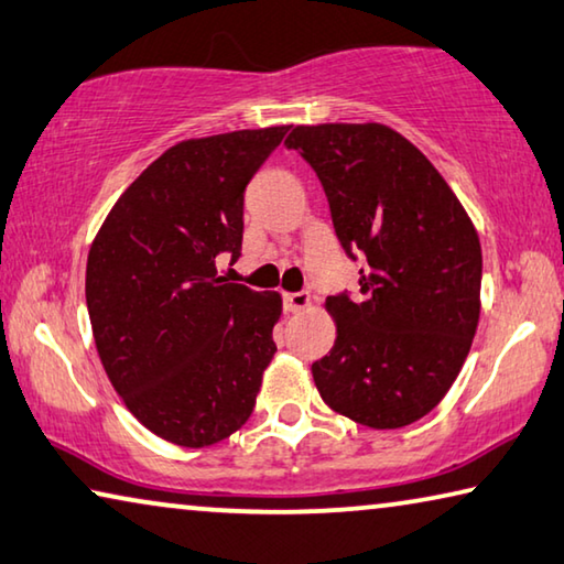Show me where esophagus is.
Returning <instances> with one entry per match:
<instances>
[{
	"label": "esophagus",
	"instance_id": "34e87169",
	"mask_svg": "<svg viewBox=\"0 0 564 564\" xmlns=\"http://www.w3.org/2000/svg\"><path fill=\"white\" fill-rule=\"evenodd\" d=\"M306 308H311V296L306 291L285 293V311H291V314H301V311Z\"/></svg>",
	"mask_w": 564,
	"mask_h": 564
}]
</instances>
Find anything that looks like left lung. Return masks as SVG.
<instances>
[{
  "label": "left lung",
  "mask_w": 564,
  "mask_h": 564,
  "mask_svg": "<svg viewBox=\"0 0 564 564\" xmlns=\"http://www.w3.org/2000/svg\"><path fill=\"white\" fill-rule=\"evenodd\" d=\"M336 236L361 250V296H328L334 348L311 366L321 399L356 424L401 429L452 389L477 334L481 246L429 158L381 122L296 124Z\"/></svg>",
  "instance_id": "left-lung-1"
}]
</instances>
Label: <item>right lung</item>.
Returning <instances> with one entry per match:
<instances>
[{
    "mask_svg": "<svg viewBox=\"0 0 564 564\" xmlns=\"http://www.w3.org/2000/svg\"><path fill=\"white\" fill-rule=\"evenodd\" d=\"M285 130L167 148L89 246L85 296L107 379L130 414L170 444H218L253 414L283 299L228 283L216 256H240L246 185Z\"/></svg>",
    "mask_w": 564,
    "mask_h": 564,
    "instance_id": "obj_1",
    "label": "right lung"
}]
</instances>
